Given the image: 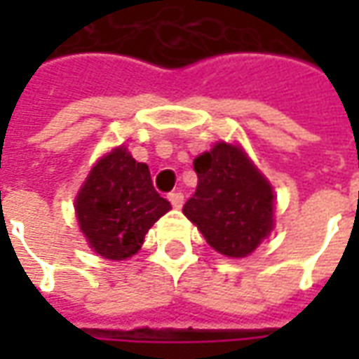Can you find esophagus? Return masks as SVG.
<instances>
[{"instance_id":"34e87169","label":"esophagus","mask_w":359,"mask_h":359,"mask_svg":"<svg viewBox=\"0 0 359 359\" xmlns=\"http://www.w3.org/2000/svg\"><path fill=\"white\" fill-rule=\"evenodd\" d=\"M169 202L172 203V208L180 210L182 203H184V196H182V192H171V194H169Z\"/></svg>"}]
</instances>
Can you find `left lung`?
Wrapping results in <instances>:
<instances>
[{
	"label": "left lung",
	"instance_id": "1",
	"mask_svg": "<svg viewBox=\"0 0 359 359\" xmlns=\"http://www.w3.org/2000/svg\"><path fill=\"white\" fill-rule=\"evenodd\" d=\"M198 187L182 213L211 248L226 257H246L273 231L275 196L241 146L217 142L194 159Z\"/></svg>",
	"mask_w": 359,
	"mask_h": 359
}]
</instances>
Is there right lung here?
Masks as SVG:
<instances>
[{
	"label": "right lung",
	"mask_w": 359,
	"mask_h": 359,
	"mask_svg": "<svg viewBox=\"0 0 359 359\" xmlns=\"http://www.w3.org/2000/svg\"><path fill=\"white\" fill-rule=\"evenodd\" d=\"M82 234L105 259H126L171 203L157 194L146 163L118 146L92 167L74 200Z\"/></svg>",
	"instance_id": "1"
}]
</instances>
